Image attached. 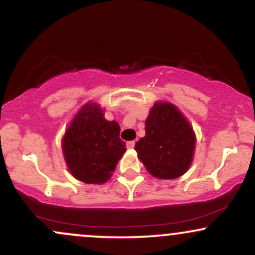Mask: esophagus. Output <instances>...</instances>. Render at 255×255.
<instances>
[{"label": "esophagus", "instance_id": "obj_1", "mask_svg": "<svg viewBox=\"0 0 255 255\" xmlns=\"http://www.w3.org/2000/svg\"><path fill=\"white\" fill-rule=\"evenodd\" d=\"M134 146H135V142H134V141H128L127 142V148H129V150L134 148Z\"/></svg>", "mask_w": 255, "mask_h": 255}]
</instances>
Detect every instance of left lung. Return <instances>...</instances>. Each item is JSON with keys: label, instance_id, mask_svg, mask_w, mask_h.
Here are the masks:
<instances>
[{"label": "left lung", "instance_id": "obj_1", "mask_svg": "<svg viewBox=\"0 0 255 255\" xmlns=\"http://www.w3.org/2000/svg\"><path fill=\"white\" fill-rule=\"evenodd\" d=\"M145 133L134 148L152 176L171 180L188 170L194 154L195 134L174 104H153L146 119Z\"/></svg>", "mask_w": 255, "mask_h": 255}]
</instances>
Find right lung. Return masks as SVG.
I'll list each match as a JSON object with an SVG mask.
<instances>
[{"label":"right lung","instance_id":"right-lung-1","mask_svg":"<svg viewBox=\"0 0 255 255\" xmlns=\"http://www.w3.org/2000/svg\"><path fill=\"white\" fill-rule=\"evenodd\" d=\"M67 166L77 180L85 183H104L111 177L126 152L120 139V126L108 121L98 104H85L62 139Z\"/></svg>","mask_w":255,"mask_h":255}]
</instances>
